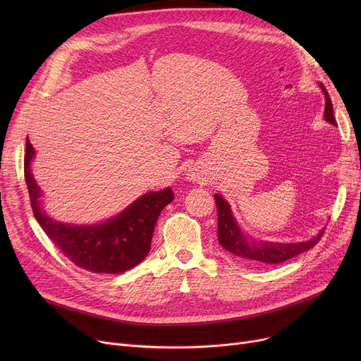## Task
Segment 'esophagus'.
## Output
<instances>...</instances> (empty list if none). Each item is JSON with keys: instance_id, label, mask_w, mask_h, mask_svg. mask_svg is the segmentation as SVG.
Here are the masks:
<instances>
[{"instance_id": "obj_1", "label": "esophagus", "mask_w": 361, "mask_h": 361, "mask_svg": "<svg viewBox=\"0 0 361 361\" xmlns=\"http://www.w3.org/2000/svg\"><path fill=\"white\" fill-rule=\"evenodd\" d=\"M199 173L197 171L193 168V169H188V173H187V180H190V181H199Z\"/></svg>"}]
</instances>
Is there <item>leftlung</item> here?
Wrapping results in <instances>:
<instances>
[{"label": "left lung", "mask_w": 361, "mask_h": 361, "mask_svg": "<svg viewBox=\"0 0 361 361\" xmlns=\"http://www.w3.org/2000/svg\"><path fill=\"white\" fill-rule=\"evenodd\" d=\"M322 92L325 94V120L335 126L334 108L329 94L325 86L319 83ZM215 203L218 211V240L222 247L235 256L240 262L252 267H263V264H276L286 262L302 252L314 247L320 237L324 235V230H320L319 234L306 241H294V243H278V241H264L256 240L245 234L233 215L231 206L219 193L215 195Z\"/></svg>", "instance_id": "left-lung-1"}]
</instances>
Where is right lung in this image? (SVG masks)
Segmentation results:
<instances>
[{"instance_id":"right-lung-1","label":"right lung","mask_w":361,"mask_h":361,"mask_svg":"<svg viewBox=\"0 0 361 361\" xmlns=\"http://www.w3.org/2000/svg\"><path fill=\"white\" fill-rule=\"evenodd\" d=\"M35 147L26 139L25 178L32 211L45 234L74 264L93 274H123L147 256L155 224L164 207L174 200L169 187L147 192L124 211L98 224H67L44 209V193L32 174Z\"/></svg>"}]
</instances>
